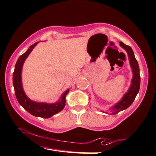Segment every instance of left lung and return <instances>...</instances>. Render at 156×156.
I'll list each match as a JSON object with an SVG mask.
<instances>
[{
  "mask_svg": "<svg viewBox=\"0 0 156 156\" xmlns=\"http://www.w3.org/2000/svg\"><path fill=\"white\" fill-rule=\"evenodd\" d=\"M119 45L121 48H123L127 52L133 76L131 80V84H130L128 90L123 95L120 101H119L115 105H113L111 108H110L109 109L112 110V112L110 115L117 114L119 112L122 111V110L127 108L131 105L133 103V101L135 100L136 96L137 95L138 91H139L140 85L139 66H138V61L135 58L134 54L132 48L129 46H127V45L123 44L121 41L119 42Z\"/></svg>",
  "mask_w": 156,
  "mask_h": 156,
  "instance_id": "left-lung-1",
  "label": "left lung"
}]
</instances>
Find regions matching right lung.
<instances>
[{
  "instance_id": "right-lung-1",
  "label": "right lung",
  "mask_w": 156,
  "mask_h": 156,
  "mask_svg": "<svg viewBox=\"0 0 156 156\" xmlns=\"http://www.w3.org/2000/svg\"><path fill=\"white\" fill-rule=\"evenodd\" d=\"M39 43L36 42L29 47L23 55H22L17 61L15 69L13 73V84L15 90L16 96L17 100L19 104L24 108L35 117L42 118H50L56 113L61 111L66 106V95L69 91V89L66 90L63 94L61 95L60 100L55 103H45V102H37L33 101L28 98L26 93L24 91L22 83V66L26 60L28 56L32 52L34 48Z\"/></svg>"
}]
</instances>
